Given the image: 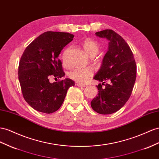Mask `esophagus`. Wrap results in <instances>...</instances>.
I'll use <instances>...</instances> for the list:
<instances>
[{
  "label": "esophagus",
  "instance_id": "obj_1",
  "mask_svg": "<svg viewBox=\"0 0 159 159\" xmlns=\"http://www.w3.org/2000/svg\"><path fill=\"white\" fill-rule=\"evenodd\" d=\"M78 86L80 88H85L86 87V85L84 84H78Z\"/></svg>",
  "mask_w": 159,
  "mask_h": 159
}]
</instances>
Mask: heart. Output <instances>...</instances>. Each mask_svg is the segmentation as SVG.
I'll list each match as a JSON object with an SVG mask.
<instances>
[{
    "instance_id": "1",
    "label": "heart",
    "mask_w": 159,
    "mask_h": 159,
    "mask_svg": "<svg viewBox=\"0 0 159 159\" xmlns=\"http://www.w3.org/2000/svg\"><path fill=\"white\" fill-rule=\"evenodd\" d=\"M82 45L84 49L89 56L94 57L99 53V45L91 39H85L82 43ZM63 63L64 65L66 66V63L65 61ZM93 75V71L90 67H77L72 70L68 74L70 79L81 84H85L88 82Z\"/></svg>"
}]
</instances>
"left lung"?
Instances as JSON below:
<instances>
[{
	"label": "left lung",
	"instance_id": "8db88e82",
	"mask_svg": "<svg viewBox=\"0 0 159 159\" xmlns=\"http://www.w3.org/2000/svg\"><path fill=\"white\" fill-rule=\"evenodd\" d=\"M95 34L107 39L109 46L100 69L93 78L102 84L96 85L98 93L91 106L97 113L110 114L120 109L130 98L136 81V65L129 45L118 33L105 29ZM106 81L109 83L105 84Z\"/></svg>",
	"mask_w": 159,
	"mask_h": 159
}]
</instances>
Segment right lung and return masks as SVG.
<instances>
[{"label": "right lung", "instance_id": "1", "mask_svg": "<svg viewBox=\"0 0 159 159\" xmlns=\"http://www.w3.org/2000/svg\"><path fill=\"white\" fill-rule=\"evenodd\" d=\"M74 37L69 33L45 32L25 49L19 61V80L24 99L35 110L55 112L61 106L67 89L75 84L69 78L49 82L51 76L65 75L58 57Z\"/></svg>", "mask_w": 159, "mask_h": 159}]
</instances>
